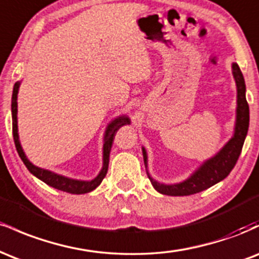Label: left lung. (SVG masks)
Instances as JSON below:
<instances>
[{"instance_id": "1", "label": "left lung", "mask_w": 259, "mask_h": 259, "mask_svg": "<svg viewBox=\"0 0 259 259\" xmlns=\"http://www.w3.org/2000/svg\"><path fill=\"white\" fill-rule=\"evenodd\" d=\"M233 75L236 82L237 91V107H236V121H235L234 135L227 144L223 146L215 156L203 162L196 170L187 178L186 180L181 181L179 184H165L158 183L151 177L147 170V152L145 147H142V154H144L145 167L147 170V177L151 184L159 194L168 196H189L203 191L208 187L215 185L217 183L230 174L233 168L239 159L241 153L243 142H245L246 135L248 132L249 124V108L246 101V85L245 79L240 70V67L236 63H233Z\"/></svg>"}]
</instances>
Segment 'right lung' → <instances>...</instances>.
Segmentation results:
<instances>
[{
	"label": "right lung",
	"mask_w": 259,
	"mask_h": 259,
	"mask_svg": "<svg viewBox=\"0 0 259 259\" xmlns=\"http://www.w3.org/2000/svg\"><path fill=\"white\" fill-rule=\"evenodd\" d=\"M20 81H17L14 84L13 88V95H12V130H13V139L14 144H16V148L18 151V154L22 158L23 163L25 164V167L28 168V170L30 171L32 175L44 181L47 185L55 187V189L61 190V191L69 192V194H88V192L92 191V190L96 189L97 186L102 183L103 178L106 177L107 170H108V163H109V152H111V148L114 141V136L117 130L120 126L130 124L129 117L126 115H121V117L115 118L114 120H112L111 123L107 126L106 133H105V139H103V165L101 171L99 173L95 179L92 180H76L72 179V178L63 177V175H59L57 173H53L51 170H47V169L38 168L36 165H34L32 163L26 158L24 151H23L22 145L19 141V135H18V120H17V113H18V90H19Z\"/></svg>",
	"instance_id": "right-lung-1"
}]
</instances>
